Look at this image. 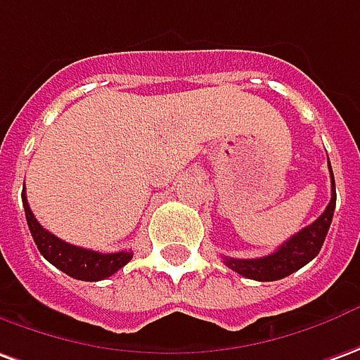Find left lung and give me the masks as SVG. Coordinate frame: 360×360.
<instances>
[{
	"mask_svg": "<svg viewBox=\"0 0 360 360\" xmlns=\"http://www.w3.org/2000/svg\"><path fill=\"white\" fill-rule=\"evenodd\" d=\"M331 172V202L326 207V212L317 217L316 221L304 227L302 231L292 235L284 245H280L276 251L260 259H231L225 257V264L237 274H241L245 278L259 280V282H272L290 276L292 272H296L302 266H306L309 260L317 257V252L321 251V245L326 241V235L329 231V225L333 219L335 212V178L333 170L329 165Z\"/></svg>",
	"mask_w": 360,
	"mask_h": 360,
	"instance_id": "1",
	"label": "left lung"
}]
</instances>
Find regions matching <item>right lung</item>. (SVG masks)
<instances>
[{
  "label": "right lung",
  "instance_id": "add662e5",
  "mask_svg": "<svg viewBox=\"0 0 360 360\" xmlns=\"http://www.w3.org/2000/svg\"><path fill=\"white\" fill-rule=\"evenodd\" d=\"M23 207L27 225L31 229L34 245L41 251L44 259L62 272H66L68 276L76 280H86V282H96L103 280L115 274L119 269H123L129 260L133 259L131 251L119 252H98L90 249H82L76 245L62 241L58 237H54L51 231H46L41 223L37 221V217L31 212V207L27 204V195L23 194Z\"/></svg>",
  "mask_w": 360,
  "mask_h": 360
}]
</instances>
